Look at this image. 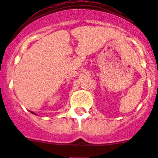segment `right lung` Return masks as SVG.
I'll use <instances>...</instances> for the list:
<instances>
[{"label":"right lung","mask_w":158,"mask_h":158,"mask_svg":"<svg viewBox=\"0 0 158 158\" xmlns=\"http://www.w3.org/2000/svg\"><path fill=\"white\" fill-rule=\"evenodd\" d=\"M32 113H33V112H32Z\"/></svg>","instance_id":"add662e5"}]
</instances>
